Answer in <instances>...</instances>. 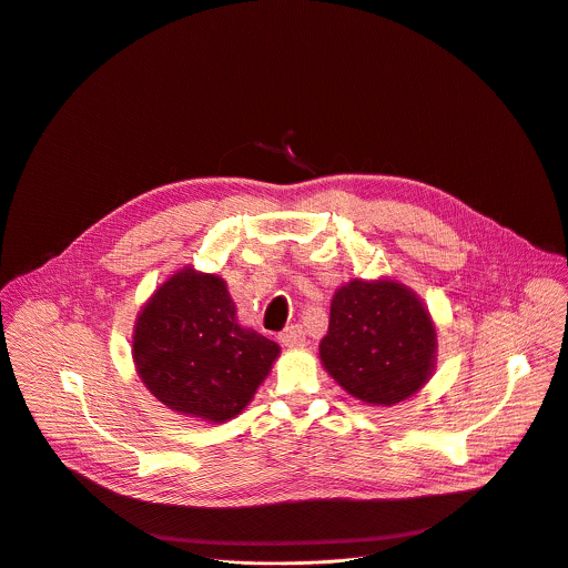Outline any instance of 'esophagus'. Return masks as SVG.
<instances>
[{"label": "esophagus", "mask_w": 568, "mask_h": 568, "mask_svg": "<svg viewBox=\"0 0 568 568\" xmlns=\"http://www.w3.org/2000/svg\"><path fill=\"white\" fill-rule=\"evenodd\" d=\"M278 339H281V344H283L285 348H301V346H305V333H303L301 326H287V328L278 335Z\"/></svg>", "instance_id": "1"}]
</instances>
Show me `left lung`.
<instances>
[{
	"mask_svg": "<svg viewBox=\"0 0 568 568\" xmlns=\"http://www.w3.org/2000/svg\"><path fill=\"white\" fill-rule=\"evenodd\" d=\"M326 371L357 399L390 407L432 375L436 328L420 298L395 281H351L335 292Z\"/></svg>",
	"mask_w": 568,
	"mask_h": 568,
	"instance_id": "left-lung-1",
	"label": "left lung"
}]
</instances>
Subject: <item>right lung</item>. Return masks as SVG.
<instances>
[{
    "label": "right lung",
    "mask_w": 568,
    "mask_h": 568,
    "mask_svg": "<svg viewBox=\"0 0 568 568\" xmlns=\"http://www.w3.org/2000/svg\"><path fill=\"white\" fill-rule=\"evenodd\" d=\"M134 364L169 409L222 423L252 402L281 348L242 328L222 278L182 270L145 303L134 328Z\"/></svg>",
    "instance_id": "1"
}]
</instances>
